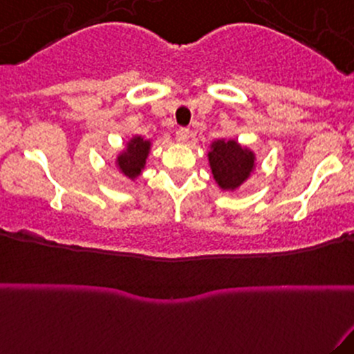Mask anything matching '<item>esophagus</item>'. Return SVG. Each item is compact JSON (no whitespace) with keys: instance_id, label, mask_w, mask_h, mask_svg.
Instances as JSON below:
<instances>
[{"instance_id":"34e87169","label":"esophagus","mask_w":354,"mask_h":354,"mask_svg":"<svg viewBox=\"0 0 354 354\" xmlns=\"http://www.w3.org/2000/svg\"><path fill=\"white\" fill-rule=\"evenodd\" d=\"M189 138V129L188 128H180L176 131V140L180 141V143H185V141H188Z\"/></svg>"}]
</instances>
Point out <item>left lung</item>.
<instances>
[{
	"label": "left lung",
	"mask_w": 354,
	"mask_h": 354,
	"mask_svg": "<svg viewBox=\"0 0 354 354\" xmlns=\"http://www.w3.org/2000/svg\"><path fill=\"white\" fill-rule=\"evenodd\" d=\"M208 156L214 180L223 189L238 188L253 171V153L241 148L236 141H214Z\"/></svg>",
	"instance_id": "1"
}]
</instances>
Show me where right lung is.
<instances>
[{
  "instance_id": "add662e5",
  "label": "right lung",
  "mask_w": 354,
  "mask_h": 354,
  "mask_svg": "<svg viewBox=\"0 0 354 354\" xmlns=\"http://www.w3.org/2000/svg\"><path fill=\"white\" fill-rule=\"evenodd\" d=\"M148 151L149 141H145L143 138L138 136L135 140H131L126 153H123L118 158V166H120V169L126 174V176L136 178L138 174L141 173V169H143Z\"/></svg>"
}]
</instances>
